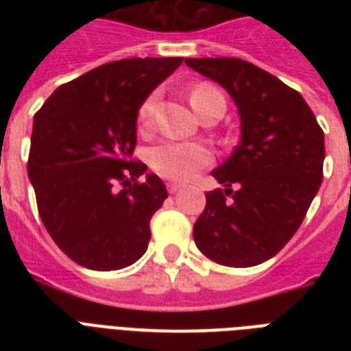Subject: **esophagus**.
I'll return each mask as SVG.
<instances>
[{"instance_id":"esophagus-1","label":"esophagus","mask_w":351,"mask_h":351,"mask_svg":"<svg viewBox=\"0 0 351 351\" xmlns=\"http://www.w3.org/2000/svg\"><path fill=\"white\" fill-rule=\"evenodd\" d=\"M182 189L180 184H176V182H167V191L171 193V195H175V193H178Z\"/></svg>"}]
</instances>
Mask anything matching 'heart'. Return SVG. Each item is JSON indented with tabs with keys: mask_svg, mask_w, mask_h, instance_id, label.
Listing matches in <instances>:
<instances>
[{
	"mask_svg": "<svg viewBox=\"0 0 351 351\" xmlns=\"http://www.w3.org/2000/svg\"><path fill=\"white\" fill-rule=\"evenodd\" d=\"M224 100V96L213 85H197L191 93V106L202 114L213 100ZM158 95L153 93L147 96L138 109V123L142 129L153 125L154 111H156ZM213 162V153L202 143L193 142H160L149 151V164L158 175L171 178V180L186 182L191 180L198 171Z\"/></svg>",
	"mask_w": 351,
	"mask_h": 351,
	"instance_id": "1",
	"label": "heart"
}]
</instances>
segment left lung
<instances>
[{"instance_id":"left-lung-1","label":"left lung","mask_w":351,"mask_h":351,"mask_svg":"<svg viewBox=\"0 0 351 351\" xmlns=\"http://www.w3.org/2000/svg\"><path fill=\"white\" fill-rule=\"evenodd\" d=\"M187 67L222 85L240 114V143L211 175L226 189L206 193L195 244L217 264L256 266L299 230L322 182L324 132L304 98L240 58H187Z\"/></svg>"}]
</instances>
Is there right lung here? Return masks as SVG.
<instances>
[{
  "label": "right lung",
  "instance_id": "obj_1",
  "mask_svg": "<svg viewBox=\"0 0 351 351\" xmlns=\"http://www.w3.org/2000/svg\"><path fill=\"white\" fill-rule=\"evenodd\" d=\"M184 58H127L63 84L34 114L29 178L41 222L76 264L131 266L145 253L149 222L167 198L156 175L131 160L143 100ZM122 189L118 190L117 186Z\"/></svg>",
  "mask_w": 351,
  "mask_h": 351
}]
</instances>
